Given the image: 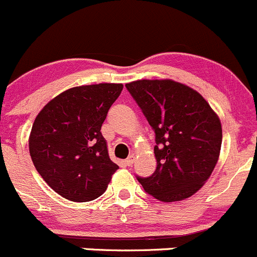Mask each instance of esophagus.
I'll return each mask as SVG.
<instances>
[{
  "label": "esophagus",
  "instance_id": "esophagus-1",
  "mask_svg": "<svg viewBox=\"0 0 257 257\" xmlns=\"http://www.w3.org/2000/svg\"><path fill=\"white\" fill-rule=\"evenodd\" d=\"M134 161H135L134 156H130L128 159L125 160V165H126V166H132V164H134Z\"/></svg>",
  "mask_w": 257,
  "mask_h": 257
}]
</instances>
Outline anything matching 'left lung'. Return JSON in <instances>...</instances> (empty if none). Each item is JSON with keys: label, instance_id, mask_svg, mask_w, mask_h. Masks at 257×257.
I'll return each instance as SVG.
<instances>
[{"label": "left lung", "instance_id": "left-lung-1", "mask_svg": "<svg viewBox=\"0 0 257 257\" xmlns=\"http://www.w3.org/2000/svg\"><path fill=\"white\" fill-rule=\"evenodd\" d=\"M126 88L156 136V170L137 180L160 201L192 196L207 181L220 156L218 116L197 91L176 81L139 80L126 83Z\"/></svg>", "mask_w": 257, "mask_h": 257}]
</instances>
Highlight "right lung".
Segmentation results:
<instances>
[{"instance_id": "obj_1", "label": "right lung", "mask_w": 257, "mask_h": 257, "mask_svg": "<svg viewBox=\"0 0 257 257\" xmlns=\"http://www.w3.org/2000/svg\"><path fill=\"white\" fill-rule=\"evenodd\" d=\"M122 88V83L68 88L35 118L29 140L32 162L48 186L70 201L100 197L118 169L101 126Z\"/></svg>"}]
</instances>
